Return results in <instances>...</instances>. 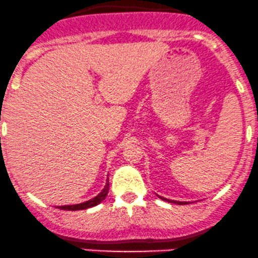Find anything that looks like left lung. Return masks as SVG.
Instances as JSON below:
<instances>
[{"mask_svg":"<svg viewBox=\"0 0 258 258\" xmlns=\"http://www.w3.org/2000/svg\"><path fill=\"white\" fill-rule=\"evenodd\" d=\"M160 197V196H159ZM160 198L162 199V201H167V202H171V203H177V204H188L187 202H174V201H170V199H166V198H162V197H160Z\"/></svg>","mask_w":258,"mask_h":258,"instance_id":"8db88e82","label":"left lung"}]
</instances>
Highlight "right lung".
Instances as JSON below:
<instances>
[{
    "label": "right lung",
    "instance_id": "add662e5",
    "mask_svg": "<svg viewBox=\"0 0 258 258\" xmlns=\"http://www.w3.org/2000/svg\"><path fill=\"white\" fill-rule=\"evenodd\" d=\"M108 190H109V182H108V179H107V183H106V185H104L103 190H102L98 196H96L95 198L91 199V201L85 202V203L74 204V206H62L59 208L63 210H84V209H87V208L95 207V206H97V204L101 203L102 201H104V199H106V197L108 195Z\"/></svg>",
    "mask_w": 258,
    "mask_h": 258
}]
</instances>
